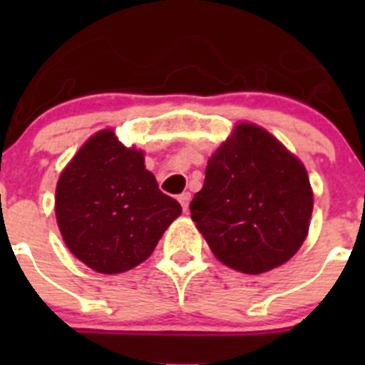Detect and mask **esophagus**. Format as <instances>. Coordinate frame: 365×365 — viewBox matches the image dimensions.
Masks as SVG:
<instances>
[{"label": "esophagus", "mask_w": 365, "mask_h": 365, "mask_svg": "<svg viewBox=\"0 0 365 365\" xmlns=\"http://www.w3.org/2000/svg\"><path fill=\"white\" fill-rule=\"evenodd\" d=\"M178 201H180V205H182L183 212H187V210H189V203H190V192H182V194H180Z\"/></svg>", "instance_id": "obj_1"}]
</instances>
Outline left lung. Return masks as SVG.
Instances as JSON below:
<instances>
[{"mask_svg": "<svg viewBox=\"0 0 365 365\" xmlns=\"http://www.w3.org/2000/svg\"><path fill=\"white\" fill-rule=\"evenodd\" d=\"M312 213L304 164L264 128L238 123L210 157L190 217L219 261L263 274L295 256Z\"/></svg>", "mask_w": 365, "mask_h": 365, "instance_id": "1", "label": "left lung"}]
</instances>
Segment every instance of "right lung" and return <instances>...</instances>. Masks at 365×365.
<instances>
[{"instance_id":"add662e5","label":"right lung","mask_w":365,"mask_h":365,"mask_svg":"<svg viewBox=\"0 0 365 365\" xmlns=\"http://www.w3.org/2000/svg\"><path fill=\"white\" fill-rule=\"evenodd\" d=\"M182 213L111 128L91 135L56 185V220L70 252L101 274H121L150 257Z\"/></svg>"}]
</instances>
